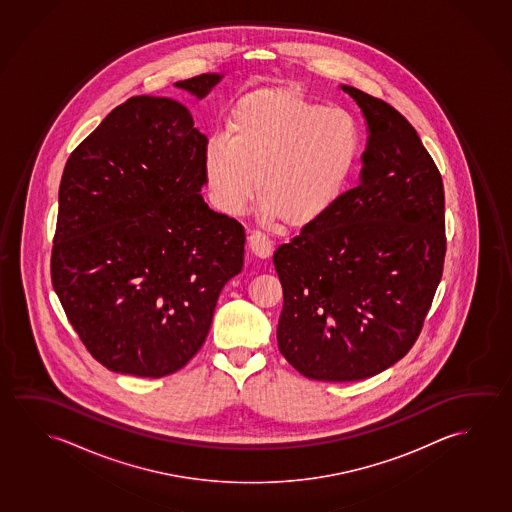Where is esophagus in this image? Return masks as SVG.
Here are the masks:
<instances>
[{"label":"esophagus","instance_id":"obj_1","mask_svg":"<svg viewBox=\"0 0 512 512\" xmlns=\"http://www.w3.org/2000/svg\"><path fill=\"white\" fill-rule=\"evenodd\" d=\"M247 242H249V249H251L252 254H254L256 258H261V260L268 258V256L272 254V251H274L272 240H270L267 235L258 233V231L247 236Z\"/></svg>","mask_w":512,"mask_h":512}]
</instances>
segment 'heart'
Returning <instances> with one entry per match:
<instances>
[{
    "label": "heart",
    "instance_id": "1",
    "mask_svg": "<svg viewBox=\"0 0 512 512\" xmlns=\"http://www.w3.org/2000/svg\"><path fill=\"white\" fill-rule=\"evenodd\" d=\"M363 151L356 117L295 87H261L238 99L228 137L210 138L203 169L215 201L242 213L254 188L263 219L315 224L340 203Z\"/></svg>",
    "mask_w": 512,
    "mask_h": 512
}]
</instances>
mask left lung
<instances>
[{
    "instance_id": "8db88e82",
    "label": "left lung",
    "mask_w": 512,
    "mask_h": 512,
    "mask_svg": "<svg viewBox=\"0 0 512 512\" xmlns=\"http://www.w3.org/2000/svg\"><path fill=\"white\" fill-rule=\"evenodd\" d=\"M365 115L357 187L274 252L283 284L277 345L315 381H361L420 336L447 252L438 167L406 117L340 85Z\"/></svg>"
}]
</instances>
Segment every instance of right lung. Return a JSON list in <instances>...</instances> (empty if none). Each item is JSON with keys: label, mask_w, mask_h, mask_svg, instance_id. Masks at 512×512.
Returning a JSON list of instances; mask_svg holds the SVG:
<instances>
[{"label": "right lung", "mask_w": 512, "mask_h": 512, "mask_svg": "<svg viewBox=\"0 0 512 512\" xmlns=\"http://www.w3.org/2000/svg\"><path fill=\"white\" fill-rule=\"evenodd\" d=\"M220 80L174 85L203 99ZM204 149L187 106L135 96L65 163L51 281L83 345L117 374L156 379L187 365L244 267L242 224L201 195Z\"/></svg>", "instance_id": "obj_1"}]
</instances>
